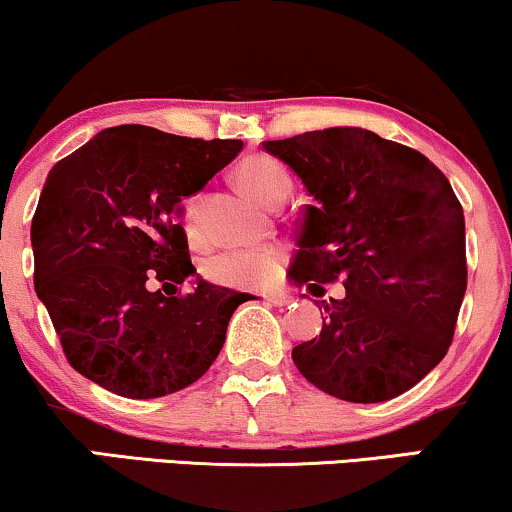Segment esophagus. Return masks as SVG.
Masks as SVG:
<instances>
[{
	"mask_svg": "<svg viewBox=\"0 0 512 512\" xmlns=\"http://www.w3.org/2000/svg\"><path fill=\"white\" fill-rule=\"evenodd\" d=\"M264 302L269 304V307H286V304H290V297L288 295H264Z\"/></svg>",
	"mask_w": 512,
	"mask_h": 512,
	"instance_id": "esophagus-1",
	"label": "esophagus"
}]
</instances>
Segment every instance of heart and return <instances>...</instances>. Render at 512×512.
I'll return each mask as SVG.
<instances>
[{"label": "heart", "instance_id": "b5f03b06", "mask_svg": "<svg viewBox=\"0 0 512 512\" xmlns=\"http://www.w3.org/2000/svg\"><path fill=\"white\" fill-rule=\"evenodd\" d=\"M236 179L252 198L264 205L278 203V198H286L290 191V177L278 160L269 155H248L236 167ZM184 231L191 243L203 238V198L191 196L184 205ZM286 252L281 248H243L224 250L208 257L203 262V274L208 281L224 288L255 290L267 288L281 276Z\"/></svg>", "mask_w": 512, "mask_h": 512}]
</instances>
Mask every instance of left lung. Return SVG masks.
<instances>
[{"instance_id": "1", "label": "left lung", "mask_w": 512, "mask_h": 512, "mask_svg": "<svg viewBox=\"0 0 512 512\" xmlns=\"http://www.w3.org/2000/svg\"><path fill=\"white\" fill-rule=\"evenodd\" d=\"M262 146L314 198L290 278L345 286L342 300L321 302L319 338L293 349L297 371L354 404L399 397L444 359L468 286L465 219L449 179L423 153L361 127Z\"/></svg>"}]
</instances>
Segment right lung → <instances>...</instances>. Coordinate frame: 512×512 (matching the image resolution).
Masks as SVG:
<instances>
[{"label":"right lung","mask_w":512,"mask_h":512,"mask_svg":"<svg viewBox=\"0 0 512 512\" xmlns=\"http://www.w3.org/2000/svg\"><path fill=\"white\" fill-rule=\"evenodd\" d=\"M241 148L238 139L120 125L51 167L30 229L35 293L84 378L120 397L153 399L196 383L217 359L231 314L250 295L200 276L180 295L196 267L177 217L181 198Z\"/></svg>","instance_id":"right-lung-1"}]
</instances>
